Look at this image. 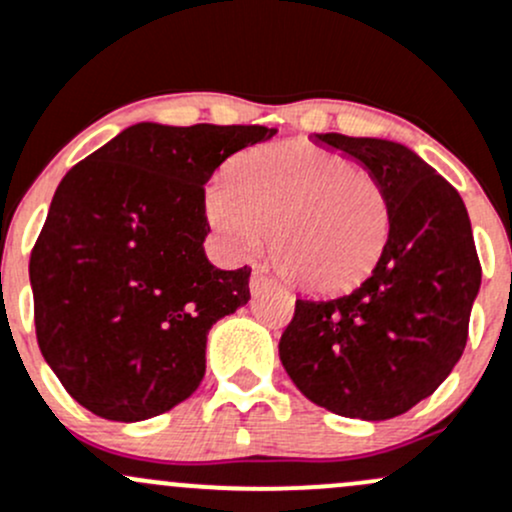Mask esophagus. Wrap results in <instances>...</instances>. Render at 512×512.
I'll return each mask as SVG.
<instances>
[{"label":"esophagus","mask_w":512,"mask_h":512,"mask_svg":"<svg viewBox=\"0 0 512 512\" xmlns=\"http://www.w3.org/2000/svg\"><path fill=\"white\" fill-rule=\"evenodd\" d=\"M267 287H272V277H267V274L262 272V270L252 272V277H250V292H252V294H260L262 289H267Z\"/></svg>","instance_id":"1"}]
</instances>
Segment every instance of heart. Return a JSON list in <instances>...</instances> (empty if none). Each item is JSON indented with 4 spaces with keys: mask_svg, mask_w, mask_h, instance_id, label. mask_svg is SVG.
<instances>
[{
    "mask_svg": "<svg viewBox=\"0 0 512 512\" xmlns=\"http://www.w3.org/2000/svg\"><path fill=\"white\" fill-rule=\"evenodd\" d=\"M206 215L223 245L252 255L272 235V260L306 292L363 282L383 257L392 203L383 181L351 157L309 142L247 152L206 191Z\"/></svg>",
    "mask_w": 512,
    "mask_h": 512,
    "instance_id": "1",
    "label": "heart"
}]
</instances>
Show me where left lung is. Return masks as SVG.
<instances>
[{
	"mask_svg": "<svg viewBox=\"0 0 512 512\" xmlns=\"http://www.w3.org/2000/svg\"><path fill=\"white\" fill-rule=\"evenodd\" d=\"M383 181L392 228L373 274L336 299H297L279 360L314 405L380 422L412 410L459 363L481 262L459 191L405 144L316 134Z\"/></svg>",
	"mask_w": 512,
	"mask_h": 512,
	"instance_id": "8db88e82",
	"label": "left lung"
}]
</instances>
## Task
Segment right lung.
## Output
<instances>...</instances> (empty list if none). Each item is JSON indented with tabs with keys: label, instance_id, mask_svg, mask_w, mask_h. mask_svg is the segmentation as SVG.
Here are the masks:
<instances>
[{
	"label": "right lung",
	"instance_id": "add662e5",
	"mask_svg": "<svg viewBox=\"0 0 512 512\" xmlns=\"http://www.w3.org/2000/svg\"><path fill=\"white\" fill-rule=\"evenodd\" d=\"M262 125L139 122L75 164L31 250L39 348L75 402L142 422L196 392L211 326L250 299V267L218 270L206 186Z\"/></svg>",
	"mask_w": 512,
	"mask_h": 512
}]
</instances>
